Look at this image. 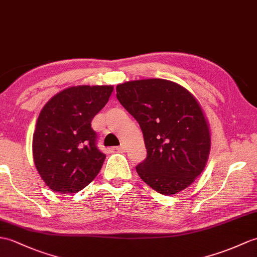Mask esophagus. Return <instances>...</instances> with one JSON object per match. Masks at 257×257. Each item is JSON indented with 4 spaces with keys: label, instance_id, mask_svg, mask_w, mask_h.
Returning <instances> with one entry per match:
<instances>
[{
    "label": "esophagus",
    "instance_id": "esophagus-1",
    "mask_svg": "<svg viewBox=\"0 0 257 257\" xmlns=\"http://www.w3.org/2000/svg\"><path fill=\"white\" fill-rule=\"evenodd\" d=\"M115 149H116L117 151H119V152H124V146H122V145L119 146V147H116Z\"/></svg>",
    "mask_w": 257,
    "mask_h": 257
}]
</instances>
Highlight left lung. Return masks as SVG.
<instances>
[{
    "mask_svg": "<svg viewBox=\"0 0 257 257\" xmlns=\"http://www.w3.org/2000/svg\"><path fill=\"white\" fill-rule=\"evenodd\" d=\"M116 92L142 130L147 158L136 166L141 180L166 196L188 187L204 171L211 145L207 119L193 94L163 79L124 82Z\"/></svg>",
    "mask_w": 257,
    "mask_h": 257,
    "instance_id": "1",
    "label": "left lung"
}]
</instances>
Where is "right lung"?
<instances>
[{
	"mask_svg": "<svg viewBox=\"0 0 257 257\" xmlns=\"http://www.w3.org/2000/svg\"><path fill=\"white\" fill-rule=\"evenodd\" d=\"M114 86L65 88L41 109L33 137V156L51 190L79 193L97 176L106 156L96 147L91 122L108 101Z\"/></svg>",
	"mask_w": 257,
	"mask_h": 257,
	"instance_id": "1",
	"label": "right lung"
}]
</instances>
